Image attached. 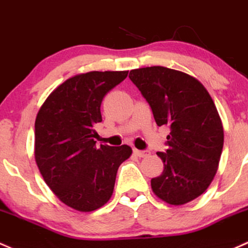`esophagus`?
I'll return each instance as SVG.
<instances>
[{
    "mask_svg": "<svg viewBox=\"0 0 248 248\" xmlns=\"http://www.w3.org/2000/svg\"><path fill=\"white\" fill-rule=\"evenodd\" d=\"M134 153L140 158H145L150 155V151H139V150H134Z\"/></svg>",
    "mask_w": 248,
    "mask_h": 248,
    "instance_id": "obj_1",
    "label": "esophagus"
}]
</instances>
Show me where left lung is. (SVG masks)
Masks as SVG:
<instances>
[{
	"instance_id": "8db88e82",
	"label": "left lung",
	"mask_w": 248,
	"mask_h": 248,
	"mask_svg": "<svg viewBox=\"0 0 248 248\" xmlns=\"http://www.w3.org/2000/svg\"><path fill=\"white\" fill-rule=\"evenodd\" d=\"M129 78L152 109L159 127L169 126L164 171L151 179L164 202L182 205L210 186L223 147V127L213 98L196 78L164 66L135 69Z\"/></svg>"
}]
</instances>
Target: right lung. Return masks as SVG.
I'll list each match as a JSON object with an SVG mask.
<instances>
[{
	"label": "right lung",
	"instance_id": "right-lung-1",
	"mask_svg": "<svg viewBox=\"0 0 248 248\" xmlns=\"http://www.w3.org/2000/svg\"><path fill=\"white\" fill-rule=\"evenodd\" d=\"M127 75L91 71L69 78L49 93L36 115V165L54 195L78 212H93L110 200L117 169L132 155L127 145L97 147L93 140L103 97Z\"/></svg>",
	"mask_w": 248,
	"mask_h": 248
}]
</instances>
